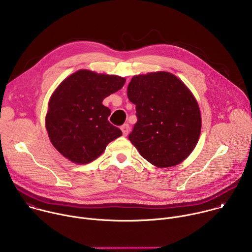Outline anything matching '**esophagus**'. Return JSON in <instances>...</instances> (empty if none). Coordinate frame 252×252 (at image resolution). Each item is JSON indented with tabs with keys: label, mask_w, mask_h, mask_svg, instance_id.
<instances>
[{
	"label": "esophagus",
	"mask_w": 252,
	"mask_h": 252,
	"mask_svg": "<svg viewBox=\"0 0 252 252\" xmlns=\"http://www.w3.org/2000/svg\"><path fill=\"white\" fill-rule=\"evenodd\" d=\"M122 131H123V134H124V136H126L127 134H128V131H129V126L127 125V124H125L124 126H122Z\"/></svg>",
	"instance_id": "esophagus-1"
}]
</instances>
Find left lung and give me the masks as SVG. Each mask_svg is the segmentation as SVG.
Instances as JSON below:
<instances>
[{
    "instance_id": "obj_1",
    "label": "left lung",
    "mask_w": 252,
    "mask_h": 252,
    "mask_svg": "<svg viewBox=\"0 0 252 252\" xmlns=\"http://www.w3.org/2000/svg\"><path fill=\"white\" fill-rule=\"evenodd\" d=\"M127 97L137 122L128 139L158 167L181 163L193 151L201 129L198 104L187 86L167 71L134 76Z\"/></svg>"
}]
</instances>
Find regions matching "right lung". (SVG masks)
I'll list each match as a JSON object with an SVG mask.
<instances>
[{"mask_svg":"<svg viewBox=\"0 0 252 252\" xmlns=\"http://www.w3.org/2000/svg\"><path fill=\"white\" fill-rule=\"evenodd\" d=\"M125 83L122 77L81 69L57 88L49 102L46 127L60 154L75 163H89L123 134L107 121L111 110L102 100Z\"/></svg>","mask_w":252,"mask_h":252,"instance_id":"obj_1","label":"right lung"}]
</instances>
